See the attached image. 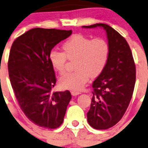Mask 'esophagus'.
Masks as SVG:
<instances>
[{
    "mask_svg": "<svg viewBox=\"0 0 148 148\" xmlns=\"http://www.w3.org/2000/svg\"><path fill=\"white\" fill-rule=\"evenodd\" d=\"M71 93L73 96H77V95H79L81 94V92H78V91H75V90H72L71 91Z\"/></svg>",
    "mask_w": 148,
    "mask_h": 148,
    "instance_id": "1",
    "label": "esophagus"
}]
</instances>
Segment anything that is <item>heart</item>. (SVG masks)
Masks as SVG:
<instances>
[{
    "instance_id": "obj_1",
    "label": "heart",
    "mask_w": 148,
    "mask_h": 148,
    "mask_svg": "<svg viewBox=\"0 0 148 148\" xmlns=\"http://www.w3.org/2000/svg\"><path fill=\"white\" fill-rule=\"evenodd\" d=\"M63 52L52 50L49 53V61L53 69L59 74L66 71L67 59L74 61L75 71L65 74L59 79L62 88L80 90L91 78L98 77L108 63L110 46L103 38H95L82 34L70 37L62 44Z\"/></svg>"
}]
</instances>
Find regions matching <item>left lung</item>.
<instances>
[{
    "mask_svg": "<svg viewBox=\"0 0 148 148\" xmlns=\"http://www.w3.org/2000/svg\"><path fill=\"white\" fill-rule=\"evenodd\" d=\"M101 26L107 32L110 46L108 63L92 84V99L87 112L89 125L107 130L120 121L133 94L136 69L132 51L125 38L111 26L96 23L84 28Z\"/></svg>",
    "mask_w": 148,
    "mask_h": 148,
    "instance_id": "8db88e82",
    "label": "left lung"
}]
</instances>
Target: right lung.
<instances>
[{
	"instance_id": "right-lung-1",
	"label": "right lung",
	"mask_w": 148,
	"mask_h": 148,
	"mask_svg": "<svg viewBox=\"0 0 148 148\" xmlns=\"http://www.w3.org/2000/svg\"><path fill=\"white\" fill-rule=\"evenodd\" d=\"M71 33L32 28L16 38L10 48L8 75L15 96L25 115L41 127H59L71 99L69 90H52L56 78L49 58L51 49Z\"/></svg>"
}]
</instances>
